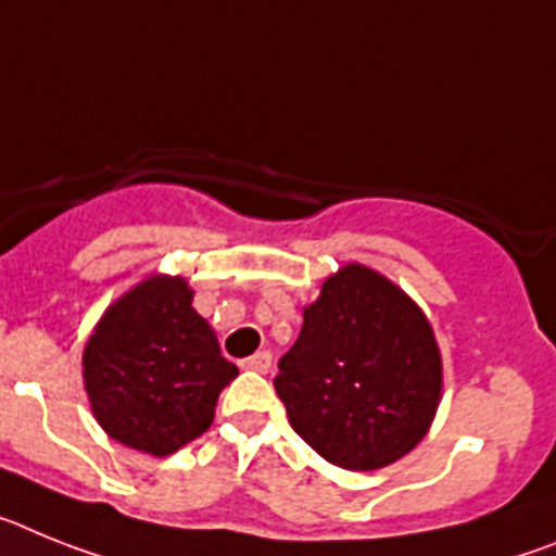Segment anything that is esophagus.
I'll list each match as a JSON object with an SVG mask.
<instances>
[{
  "instance_id": "34e87169",
  "label": "esophagus",
  "mask_w": 556,
  "mask_h": 556,
  "mask_svg": "<svg viewBox=\"0 0 556 556\" xmlns=\"http://www.w3.org/2000/svg\"><path fill=\"white\" fill-rule=\"evenodd\" d=\"M240 366H243V369H251V371H260V375H265V371L271 369V352H268V350L254 352V355H251V358H245Z\"/></svg>"
}]
</instances>
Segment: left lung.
Listing matches in <instances>:
<instances>
[{
  "instance_id": "8db88e82",
  "label": "left lung",
  "mask_w": 556,
  "mask_h": 556,
  "mask_svg": "<svg viewBox=\"0 0 556 556\" xmlns=\"http://www.w3.org/2000/svg\"><path fill=\"white\" fill-rule=\"evenodd\" d=\"M302 316L274 380L293 431L344 470L412 453L442 400V352L422 307L369 265L346 263Z\"/></svg>"
}]
</instances>
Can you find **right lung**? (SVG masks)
<instances>
[{
	"label": "right lung",
	"instance_id": "1",
	"mask_svg": "<svg viewBox=\"0 0 556 556\" xmlns=\"http://www.w3.org/2000/svg\"><path fill=\"white\" fill-rule=\"evenodd\" d=\"M235 378L238 366L192 307V288L170 274H151L114 299L84 350V386L100 428L151 456L201 437Z\"/></svg>",
	"mask_w": 556,
	"mask_h": 556
}]
</instances>
